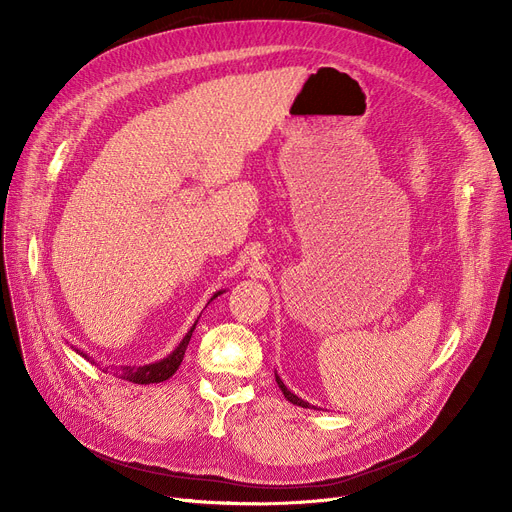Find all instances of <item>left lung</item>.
<instances>
[{
	"mask_svg": "<svg viewBox=\"0 0 512 512\" xmlns=\"http://www.w3.org/2000/svg\"><path fill=\"white\" fill-rule=\"evenodd\" d=\"M276 382H278L280 390L284 392V396H286V398H288V400L292 402V405H299V407H303V409H309V407H311V405H309V402H305V400H303V398H299L297 394H292V392H290V390H288V388L284 386V382L280 380V375H278V373H276Z\"/></svg>",
	"mask_w": 512,
	"mask_h": 512,
	"instance_id": "1",
	"label": "left lung"
}]
</instances>
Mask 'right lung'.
<instances>
[{
	"mask_svg": "<svg viewBox=\"0 0 512 512\" xmlns=\"http://www.w3.org/2000/svg\"><path fill=\"white\" fill-rule=\"evenodd\" d=\"M218 297V294H215ZM213 297V299H215ZM197 326V324H195ZM195 326L191 328V332H188L184 336V340L178 344L176 351L172 355H168L164 361L159 363H153V365H143V367H122L116 371L118 378L122 380H128V382H134V384H157V382H166L168 378H172V375L176 373V369L180 367L182 359H184V353H186V346H188V340H191L193 336V330ZM83 355V353H80ZM87 359V355H83Z\"/></svg>",
	"mask_w": 512,
	"mask_h": 512,
	"instance_id": "obj_1",
	"label": "right lung"
}]
</instances>
